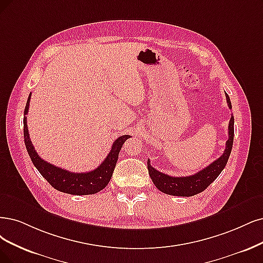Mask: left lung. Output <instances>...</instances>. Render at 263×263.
<instances>
[{"label": "left lung", "mask_w": 263, "mask_h": 263, "mask_svg": "<svg viewBox=\"0 0 263 263\" xmlns=\"http://www.w3.org/2000/svg\"><path fill=\"white\" fill-rule=\"evenodd\" d=\"M227 102L229 108L232 109V105L229 95L226 93ZM233 141H234V117H231L229 123V139L227 141V146L223 155L217 160L210 163L208 167L203 168L199 172L193 174L190 177H170L164 174L151 166L149 160L147 161V168L149 177L160 192L173 196H183L190 197L196 195L198 193L205 191L210 184L215 181L221 171L227 166L230 154L232 152Z\"/></svg>", "instance_id": "left-lung-1"}]
</instances>
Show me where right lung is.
<instances>
[{
  "label": "right lung",
  "mask_w": 263,
  "mask_h": 263,
  "mask_svg": "<svg viewBox=\"0 0 263 263\" xmlns=\"http://www.w3.org/2000/svg\"><path fill=\"white\" fill-rule=\"evenodd\" d=\"M31 93L29 94L28 101L25 108L24 117V138L26 148L31 158L34 167L41 173V176L51 184V185L60 192L71 194V195H90L102 191L109 183L112 172L115 170L117 160H118L119 152L122 147L123 143L130 138V135H122L117 139L104 161L96 169L90 172H81L74 173L68 170L56 167L54 164L43 160L36 154L32 142L29 135L28 125H27V117L29 110V103H30Z\"/></svg>",
  "instance_id": "1"
}]
</instances>
